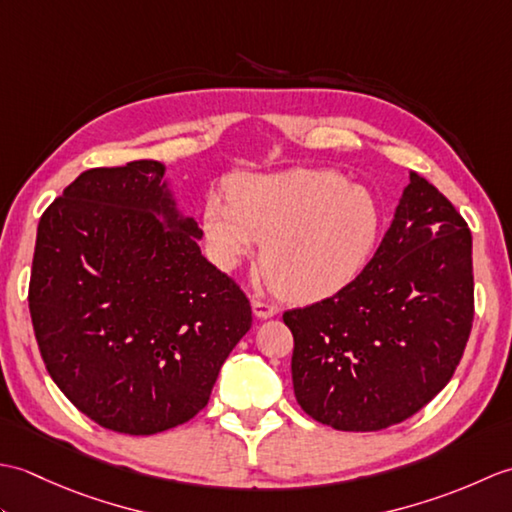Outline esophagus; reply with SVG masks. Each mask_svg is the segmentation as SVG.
<instances>
[{"mask_svg": "<svg viewBox=\"0 0 512 512\" xmlns=\"http://www.w3.org/2000/svg\"><path fill=\"white\" fill-rule=\"evenodd\" d=\"M253 312L257 319H270V317H277L279 308L275 306V303H270L262 297H253Z\"/></svg>", "mask_w": 512, "mask_h": 512, "instance_id": "1", "label": "esophagus"}]
</instances>
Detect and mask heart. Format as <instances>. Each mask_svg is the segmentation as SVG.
I'll return each mask as SVG.
<instances>
[{
	"label": "heart",
	"instance_id": "1",
	"mask_svg": "<svg viewBox=\"0 0 512 512\" xmlns=\"http://www.w3.org/2000/svg\"><path fill=\"white\" fill-rule=\"evenodd\" d=\"M228 198L204 204L211 255L231 270L262 248V268L284 299L323 301L350 286L380 231V206L365 187L328 169L239 176Z\"/></svg>",
	"mask_w": 512,
	"mask_h": 512
}]
</instances>
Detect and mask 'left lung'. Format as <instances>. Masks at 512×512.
Here are the masks:
<instances>
[{"label": "left lung", "instance_id": "left-lung-1", "mask_svg": "<svg viewBox=\"0 0 512 512\" xmlns=\"http://www.w3.org/2000/svg\"><path fill=\"white\" fill-rule=\"evenodd\" d=\"M471 253L464 217L411 171L363 273L334 297L284 312L301 409L339 431H380L436 398L471 334Z\"/></svg>", "mask_w": 512, "mask_h": 512}]
</instances>
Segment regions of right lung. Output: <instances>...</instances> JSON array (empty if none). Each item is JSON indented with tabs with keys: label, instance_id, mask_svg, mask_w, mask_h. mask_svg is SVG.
Segmentation results:
<instances>
[{
	"label": "right lung",
	"instance_id": "right-lung-1",
	"mask_svg": "<svg viewBox=\"0 0 512 512\" xmlns=\"http://www.w3.org/2000/svg\"><path fill=\"white\" fill-rule=\"evenodd\" d=\"M162 176L158 160L83 171L41 215L30 273L48 374L81 413L127 436L202 411L253 323Z\"/></svg>",
	"mask_w": 512,
	"mask_h": 512
}]
</instances>
